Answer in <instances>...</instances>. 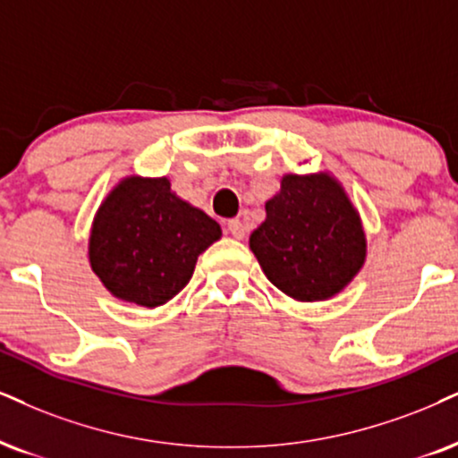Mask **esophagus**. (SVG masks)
<instances>
[{
    "mask_svg": "<svg viewBox=\"0 0 458 458\" xmlns=\"http://www.w3.org/2000/svg\"><path fill=\"white\" fill-rule=\"evenodd\" d=\"M227 231H229L231 235H233L235 240H242V238H244V233H246L244 225H242L240 218H231L229 223H227Z\"/></svg>",
    "mask_w": 458,
    "mask_h": 458,
    "instance_id": "1",
    "label": "esophagus"
}]
</instances>
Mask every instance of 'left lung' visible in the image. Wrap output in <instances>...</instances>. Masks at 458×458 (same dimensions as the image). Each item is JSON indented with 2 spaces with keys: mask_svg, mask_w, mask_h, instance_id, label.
Listing matches in <instances>:
<instances>
[{
  "mask_svg": "<svg viewBox=\"0 0 458 458\" xmlns=\"http://www.w3.org/2000/svg\"><path fill=\"white\" fill-rule=\"evenodd\" d=\"M267 218L250 248L265 276L299 301L340 293L365 261V235L352 203L327 174L284 176L265 203Z\"/></svg>",
  "mask_w": 458,
  "mask_h": 458,
  "instance_id": "obj_1",
  "label": "left lung"
}]
</instances>
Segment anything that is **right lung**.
Listing matches in <instances>:
<instances>
[{
    "label": "right lung",
    "instance_id": "obj_1",
    "mask_svg": "<svg viewBox=\"0 0 458 458\" xmlns=\"http://www.w3.org/2000/svg\"><path fill=\"white\" fill-rule=\"evenodd\" d=\"M220 225L180 199L167 178H127L101 203L89 259L112 295L157 308L189 284Z\"/></svg>",
    "mask_w": 458,
    "mask_h": 458
}]
</instances>
